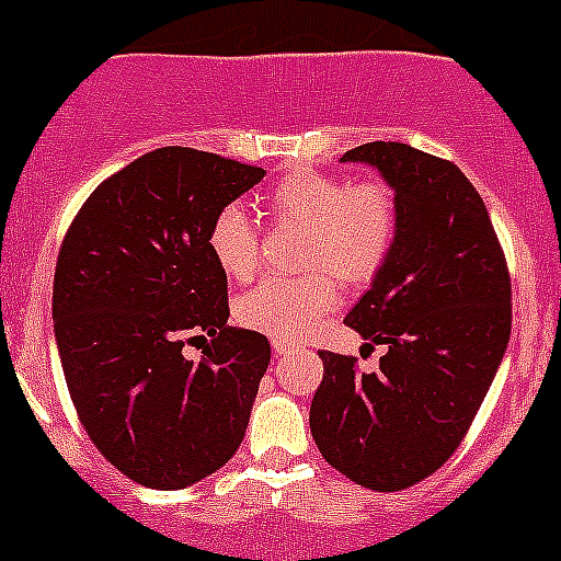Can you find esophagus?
Instances as JSON below:
<instances>
[{
    "mask_svg": "<svg viewBox=\"0 0 561 561\" xmlns=\"http://www.w3.org/2000/svg\"><path fill=\"white\" fill-rule=\"evenodd\" d=\"M271 351H274V356L279 358V356H285L287 351H290V345H287L285 340H274V342H271Z\"/></svg>",
    "mask_w": 561,
    "mask_h": 561,
    "instance_id": "esophagus-1",
    "label": "esophagus"
}]
</instances>
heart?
Instances as JSON below:
<instances>
[{
  "instance_id": "1",
  "label": "heart",
  "mask_w": 561,
  "mask_h": 561,
  "mask_svg": "<svg viewBox=\"0 0 561 561\" xmlns=\"http://www.w3.org/2000/svg\"><path fill=\"white\" fill-rule=\"evenodd\" d=\"M274 227H301L298 279H265L238 301L243 325L276 340L307 336L336 304V275L351 287L369 285L383 271L400 236L394 188L380 178L347 181L325 172H290L260 199ZM208 252L225 276L252 279L260 238L238 208H221L208 230Z\"/></svg>"
}]
</instances>
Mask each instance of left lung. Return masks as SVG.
<instances>
[{
    "label": "left lung",
    "mask_w": 561,
    "mask_h": 561,
    "mask_svg": "<svg viewBox=\"0 0 561 561\" xmlns=\"http://www.w3.org/2000/svg\"><path fill=\"white\" fill-rule=\"evenodd\" d=\"M394 188L400 236L345 323L380 367L320 351L309 427L325 463L369 491H402L442 469L469 433L513 329L507 260L469 178L438 156L367 142L342 156Z\"/></svg>",
    "instance_id": "1"
}]
</instances>
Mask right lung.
Wrapping results in <instances>:
<instances>
[{
  "label": "right lung",
  "instance_id": "1",
  "mask_svg": "<svg viewBox=\"0 0 561 561\" xmlns=\"http://www.w3.org/2000/svg\"><path fill=\"white\" fill-rule=\"evenodd\" d=\"M263 175L159 148L106 178L59 247L51 314L70 400L103 458L145 488L194 485L243 442L271 345L227 325L208 230ZM203 333L206 356L188 363L182 345Z\"/></svg>",
  "mask_w": 561,
  "mask_h": 561
}]
</instances>
